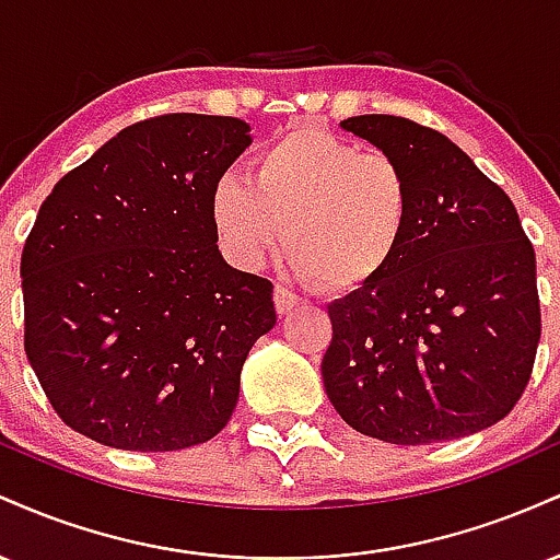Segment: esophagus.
I'll return each instance as SVG.
<instances>
[{"mask_svg": "<svg viewBox=\"0 0 560 560\" xmlns=\"http://www.w3.org/2000/svg\"><path fill=\"white\" fill-rule=\"evenodd\" d=\"M273 302H276V313H279V316H289V313H292V311H298L302 300L294 292H289V289L276 284Z\"/></svg>", "mask_w": 560, "mask_h": 560, "instance_id": "esophagus-1", "label": "esophagus"}]
</instances>
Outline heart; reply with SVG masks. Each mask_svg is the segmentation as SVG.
Here are the masks:
<instances>
[{"mask_svg":"<svg viewBox=\"0 0 560 560\" xmlns=\"http://www.w3.org/2000/svg\"><path fill=\"white\" fill-rule=\"evenodd\" d=\"M413 186L392 155L300 126L262 144L249 178L226 173L210 191V221L236 268L253 271L281 244L300 279L355 292L400 253Z\"/></svg>","mask_w":560,"mask_h":560,"instance_id":"heart-1","label":"heart"}]
</instances>
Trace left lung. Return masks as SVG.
<instances>
[{
  "label": "left lung",
  "mask_w": 560,
  "mask_h": 560,
  "mask_svg": "<svg viewBox=\"0 0 560 560\" xmlns=\"http://www.w3.org/2000/svg\"><path fill=\"white\" fill-rule=\"evenodd\" d=\"M342 128L402 165L413 218L387 271L329 305L326 395L355 432L392 445L481 432L535 365V247L511 197L445 133L397 115Z\"/></svg>",
  "instance_id": "8db88e82"
}]
</instances>
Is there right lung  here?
<instances>
[{
    "mask_svg": "<svg viewBox=\"0 0 560 560\" xmlns=\"http://www.w3.org/2000/svg\"><path fill=\"white\" fill-rule=\"evenodd\" d=\"M226 115L124 128L55 184L21 258L25 355L70 429L107 447L208 442L276 324L273 284L218 249L210 191L249 147Z\"/></svg>",
    "mask_w": 560,
    "mask_h": 560,
    "instance_id": "right-lung-1",
    "label": "right lung"
}]
</instances>
